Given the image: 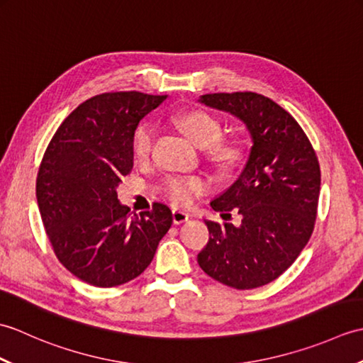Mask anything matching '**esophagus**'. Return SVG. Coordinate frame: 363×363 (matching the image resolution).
I'll use <instances>...</instances> for the list:
<instances>
[{"label":"esophagus","mask_w":363,"mask_h":363,"mask_svg":"<svg viewBox=\"0 0 363 363\" xmlns=\"http://www.w3.org/2000/svg\"><path fill=\"white\" fill-rule=\"evenodd\" d=\"M189 218H190L189 212L181 211V209H174V211H173V221H174V225H181V223L187 221Z\"/></svg>","instance_id":"obj_1"}]
</instances>
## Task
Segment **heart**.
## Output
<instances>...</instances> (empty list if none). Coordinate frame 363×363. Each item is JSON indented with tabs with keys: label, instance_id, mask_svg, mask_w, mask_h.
Instances as JSON below:
<instances>
[{
	"label": "heart",
	"instance_id": "1",
	"mask_svg": "<svg viewBox=\"0 0 363 363\" xmlns=\"http://www.w3.org/2000/svg\"><path fill=\"white\" fill-rule=\"evenodd\" d=\"M173 125L182 130L191 142L199 148H206L207 156L218 164L228 165L240 156V145L235 142L221 140L223 126L218 118L206 111H187L176 113L172 117ZM156 128L151 121H143L138 125L130 140L133 156L138 162L148 160L152 151ZM207 189V182L199 176H167L162 182V191L169 203L177 207H186L194 203Z\"/></svg>",
	"mask_w": 363,
	"mask_h": 363
}]
</instances>
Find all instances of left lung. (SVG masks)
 Wrapping results in <instances>:
<instances>
[{
    "instance_id": "1",
    "label": "left lung",
    "mask_w": 363,
    "mask_h": 363,
    "mask_svg": "<svg viewBox=\"0 0 363 363\" xmlns=\"http://www.w3.org/2000/svg\"><path fill=\"white\" fill-rule=\"evenodd\" d=\"M199 101L240 118L252 146L238 179L211 203L217 212L235 209L242 223L206 220L211 237L198 264L228 287L257 289L277 279L313 233L321 184L317 152L298 121L264 95L209 94Z\"/></svg>"
}]
</instances>
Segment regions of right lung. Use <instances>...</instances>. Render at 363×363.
I'll use <instances>...</instances> for the list:
<instances>
[{"mask_svg": "<svg viewBox=\"0 0 363 363\" xmlns=\"http://www.w3.org/2000/svg\"><path fill=\"white\" fill-rule=\"evenodd\" d=\"M167 95L109 91L68 115L46 146L35 182L51 248L68 272L95 287L142 274L173 223L162 203L130 213L117 187L133 169V134Z\"/></svg>", "mask_w": 363, "mask_h": 363, "instance_id": "obj_1", "label": "right lung"}]
</instances>
